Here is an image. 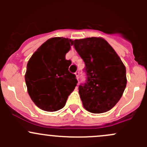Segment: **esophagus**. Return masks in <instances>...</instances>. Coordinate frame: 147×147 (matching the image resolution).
Wrapping results in <instances>:
<instances>
[{
    "label": "esophagus",
    "mask_w": 147,
    "mask_h": 147,
    "mask_svg": "<svg viewBox=\"0 0 147 147\" xmlns=\"http://www.w3.org/2000/svg\"><path fill=\"white\" fill-rule=\"evenodd\" d=\"M75 76H76L77 80H78V79H79V72H75Z\"/></svg>",
    "instance_id": "obj_1"
}]
</instances>
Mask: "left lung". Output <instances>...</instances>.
I'll list each match as a JSON object with an SVG mask.
<instances>
[{"label":"left lung","mask_w":147,"mask_h":147,"mask_svg":"<svg viewBox=\"0 0 147 147\" xmlns=\"http://www.w3.org/2000/svg\"><path fill=\"white\" fill-rule=\"evenodd\" d=\"M74 47L85 63L87 81L79 86L83 107L94 114L110 110L127 85L125 66L113 47L100 37L75 40Z\"/></svg>","instance_id":"1"}]
</instances>
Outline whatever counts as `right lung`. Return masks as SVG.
Returning <instances> with one entry per match:
<instances>
[{"label": "right lung", "mask_w": 147, "mask_h": 147, "mask_svg": "<svg viewBox=\"0 0 147 147\" xmlns=\"http://www.w3.org/2000/svg\"><path fill=\"white\" fill-rule=\"evenodd\" d=\"M73 40L60 37L47 40L32 54L25 80L31 100L40 109L55 112L65 107L78 80L69 72L70 60L65 55Z\"/></svg>", "instance_id": "add662e5"}]
</instances>
